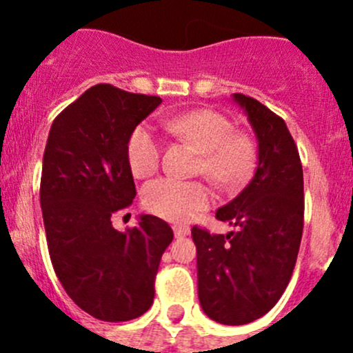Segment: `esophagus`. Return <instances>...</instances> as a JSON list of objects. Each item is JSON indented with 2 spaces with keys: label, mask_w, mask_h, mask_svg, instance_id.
Here are the masks:
<instances>
[{
  "label": "esophagus",
  "mask_w": 353,
  "mask_h": 353,
  "mask_svg": "<svg viewBox=\"0 0 353 353\" xmlns=\"http://www.w3.org/2000/svg\"><path fill=\"white\" fill-rule=\"evenodd\" d=\"M190 227L188 225H183V223H177V225H174V236L176 237H186L188 234H190Z\"/></svg>",
  "instance_id": "obj_1"
}]
</instances>
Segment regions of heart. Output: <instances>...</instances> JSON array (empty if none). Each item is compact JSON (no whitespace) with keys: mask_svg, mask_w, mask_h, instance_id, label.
<instances>
[{"mask_svg":"<svg viewBox=\"0 0 353 353\" xmlns=\"http://www.w3.org/2000/svg\"><path fill=\"white\" fill-rule=\"evenodd\" d=\"M163 126L179 140L201 152L199 170L222 186H241L256 167V145L251 137L234 133L225 116L212 109H196L167 117ZM128 162L137 177H148L159 169L160 143L148 126H138L128 141ZM212 193L203 183L163 179L154 181L143 191V203L152 213L172 222H184L205 210Z\"/></svg>","mask_w":353,"mask_h":353,"instance_id":"heart-1","label":"heart"}]
</instances>
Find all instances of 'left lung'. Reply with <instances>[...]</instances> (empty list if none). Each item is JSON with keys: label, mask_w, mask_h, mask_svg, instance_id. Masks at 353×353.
Masks as SVG:
<instances>
[{"label": "left lung", "mask_w": 353, "mask_h": 353, "mask_svg": "<svg viewBox=\"0 0 353 353\" xmlns=\"http://www.w3.org/2000/svg\"><path fill=\"white\" fill-rule=\"evenodd\" d=\"M258 140L251 183L215 216L232 225L210 234L194 225L198 297L222 325H248L279 302L290 282L304 227V177L285 121L256 99L234 94Z\"/></svg>", "instance_id": "1"}]
</instances>
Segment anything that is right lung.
I'll use <instances>...</instances> for the list:
<instances>
[{
    "label": "right lung",
    "instance_id": "1",
    "mask_svg": "<svg viewBox=\"0 0 353 353\" xmlns=\"http://www.w3.org/2000/svg\"><path fill=\"white\" fill-rule=\"evenodd\" d=\"M155 95L99 83L52 121L42 159L41 208L49 256L71 301L101 321H130L150 309L169 223L140 215L119 232L110 216L133 203L128 141L159 108Z\"/></svg>",
    "mask_w": 353,
    "mask_h": 353
}]
</instances>
